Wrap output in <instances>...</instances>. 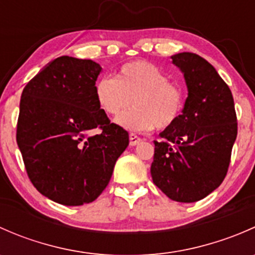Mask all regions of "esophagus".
<instances>
[{"instance_id": "34e87169", "label": "esophagus", "mask_w": 255, "mask_h": 255, "mask_svg": "<svg viewBox=\"0 0 255 255\" xmlns=\"http://www.w3.org/2000/svg\"><path fill=\"white\" fill-rule=\"evenodd\" d=\"M140 138L138 137V135H135V134H133V133H130L129 134V145L130 146H134V145H137V144H139L140 143Z\"/></svg>"}]
</instances>
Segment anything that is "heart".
I'll return each instance as SVG.
<instances>
[{
  "instance_id": "heart-1",
  "label": "heart",
  "mask_w": 255,
  "mask_h": 255,
  "mask_svg": "<svg viewBox=\"0 0 255 255\" xmlns=\"http://www.w3.org/2000/svg\"><path fill=\"white\" fill-rule=\"evenodd\" d=\"M100 109L111 117L133 109L116 120L121 127L146 132L154 127L168 128L179 118L185 95L170 82L164 71L146 61H132L120 68L113 78H102L95 89Z\"/></svg>"
}]
</instances>
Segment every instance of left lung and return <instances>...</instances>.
<instances>
[{
    "mask_svg": "<svg viewBox=\"0 0 255 255\" xmlns=\"http://www.w3.org/2000/svg\"><path fill=\"white\" fill-rule=\"evenodd\" d=\"M184 74L187 97L177 121L154 140L153 182L177 202H196L225 179L237 138L232 92L216 69L194 53L171 55Z\"/></svg>",
    "mask_w": 255,
    "mask_h": 255,
    "instance_id": "8db88e82",
    "label": "left lung"
}]
</instances>
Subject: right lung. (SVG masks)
<instances>
[{"mask_svg":"<svg viewBox=\"0 0 255 255\" xmlns=\"http://www.w3.org/2000/svg\"><path fill=\"white\" fill-rule=\"evenodd\" d=\"M101 71L89 59L60 56L20 96L17 144L25 170L40 194L65 206L96 200L129 143L127 130L110 122L97 104Z\"/></svg>","mask_w":255,"mask_h":255,"instance_id":"1","label":"right lung"}]
</instances>
